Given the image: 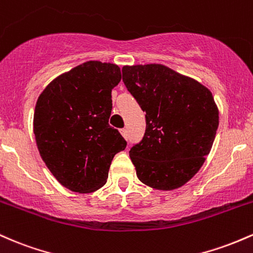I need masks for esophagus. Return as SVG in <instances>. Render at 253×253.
Listing matches in <instances>:
<instances>
[{
  "mask_svg": "<svg viewBox=\"0 0 253 253\" xmlns=\"http://www.w3.org/2000/svg\"><path fill=\"white\" fill-rule=\"evenodd\" d=\"M121 134H122V136H123L124 138H127V131H126V129H121Z\"/></svg>",
  "mask_w": 253,
  "mask_h": 253,
  "instance_id": "34e87169",
  "label": "esophagus"
}]
</instances>
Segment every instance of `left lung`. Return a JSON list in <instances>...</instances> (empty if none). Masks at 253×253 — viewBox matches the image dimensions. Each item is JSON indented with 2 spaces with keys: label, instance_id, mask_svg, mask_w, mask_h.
Wrapping results in <instances>:
<instances>
[{
  "label": "left lung",
  "instance_id": "1",
  "mask_svg": "<svg viewBox=\"0 0 253 253\" xmlns=\"http://www.w3.org/2000/svg\"><path fill=\"white\" fill-rule=\"evenodd\" d=\"M123 82L146 112V132L130 149L136 175L155 190L171 191L200 171L218 126L211 92L163 64L124 65Z\"/></svg>",
  "mask_w": 253,
  "mask_h": 253
}]
</instances>
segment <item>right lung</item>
Masks as SVG:
<instances>
[{
    "label": "right lung",
    "mask_w": 253,
    "mask_h": 253,
    "mask_svg": "<svg viewBox=\"0 0 253 253\" xmlns=\"http://www.w3.org/2000/svg\"><path fill=\"white\" fill-rule=\"evenodd\" d=\"M121 79L117 64L84 62L53 79L37 100L39 154L58 183L74 192L104 186L113 157L126 149V140L109 124L111 92Z\"/></svg>",
    "instance_id": "right-lung-1"
}]
</instances>
